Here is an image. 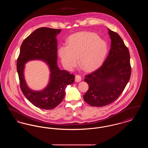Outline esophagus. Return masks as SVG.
Segmentation results:
<instances>
[{
  "instance_id": "34e87169",
  "label": "esophagus",
  "mask_w": 148,
  "mask_h": 148,
  "mask_svg": "<svg viewBox=\"0 0 148 148\" xmlns=\"http://www.w3.org/2000/svg\"><path fill=\"white\" fill-rule=\"evenodd\" d=\"M82 80V77L79 75H77L75 77V81L76 82H80Z\"/></svg>"
}]
</instances>
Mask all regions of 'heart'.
Here are the masks:
<instances>
[{
    "mask_svg": "<svg viewBox=\"0 0 148 148\" xmlns=\"http://www.w3.org/2000/svg\"><path fill=\"white\" fill-rule=\"evenodd\" d=\"M108 51V45L98 34L89 32H81L71 35L68 45L58 49L59 56L64 67L71 71L79 62L86 71H94L104 62Z\"/></svg>",
    "mask_w": 148,
    "mask_h": 148,
    "instance_id": "obj_1",
    "label": "heart"
}]
</instances>
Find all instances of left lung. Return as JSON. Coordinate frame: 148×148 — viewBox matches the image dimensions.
Masks as SVG:
<instances>
[{"instance_id":"8db88e82","label":"left lung","mask_w":148,"mask_h":148,"mask_svg":"<svg viewBox=\"0 0 148 148\" xmlns=\"http://www.w3.org/2000/svg\"><path fill=\"white\" fill-rule=\"evenodd\" d=\"M111 39L109 54L101 66L85 75L89 89L83 96L92 106L101 107L112 103L121 95L131 75L130 54L119 34L108 29Z\"/></svg>"}]
</instances>
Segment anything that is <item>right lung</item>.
Wrapping results in <instances>:
<instances>
[{
  "label": "right lung",
  "instance_id": "right-lung-1",
  "mask_svg": "<svg viewBox=\"0 0 148 148\" xmlns=\"http://www.w3.org/2000/svg\"><path fill=\"white\" fill-rule=\"evenodd\" d=\"M61 30L47 27L36 29L22 42L17 60L16 69L21 91L31 103L42 109H52L58 106L65 97L67 85L74 82V75L60 70L57 64L56 37ZM33 60L45 61L50 68L49 83L42 91L30 89L24 78L25 64Z\"/></svg>",
  "mask_w": 148,
  "mask_h": 148
}]
</instances>
